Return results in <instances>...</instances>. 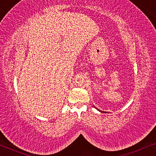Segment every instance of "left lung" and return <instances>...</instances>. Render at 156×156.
Returning <instances> with one entry per match:
<instances>
[{
    "mask_svg": "<svg viewBox=\"0 0 156 156\" xmlns=\"http://www.w3.org/2000/svg\"><path fill=\"white\" fill-rule=\"evenodd\" d=\"M94 107H95V106H94ZM97 109L98 111H99V112H102V113H105V114H106V113H108V112H102V111H100L99 109H98V108H97Z\"/></svg>",
    "mask_w": 156,
    "mask_h": 156,
    "instance_id": "8db88e82",
    "label": "left lung"
}]
</instances>
